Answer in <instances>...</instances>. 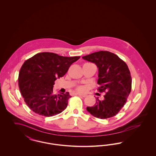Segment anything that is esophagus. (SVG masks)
Masks as SVG:
<instances>
[{
    "instance_id": "34e87169",
    "label": "esophagus",
    "mask_w": 156,
    "mask_h": 156,
    "mask_svg": "<svg viewBox=\"0 0 156 156\" xmlns=\"http://www.w3.org/2000/svg\"><path fill=\"white\" fill-rule=\"evenodd\" d=\"M77 95H78L80 97H83V98H85V97H87V94H81V93H78Z\"/></svg>"
}]
</instances>
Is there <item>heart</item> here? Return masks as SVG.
<instances>
[{
  "label": "heart",
  "instance_id": "b5f03b06",
  "mask_svg": "<svg viewBox=\"0 0 156 156\" xmlns=\"http://www.w3.org/2000/svg\"><path fill=\"white\" fill-rule=\"evenodd\" d=\"M78 89H79V90H83V87H79V88H78Z\"/></svg>",
  "mask_w": 156,
  "mask_h": 156
}]
</instances>
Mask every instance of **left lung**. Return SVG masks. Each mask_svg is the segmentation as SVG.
Wrapping results in <instances>:
<instances>
[{
	"label": "left lung",
	"instance_id": "8db88e82",
	"mask_svg": "<svg viewBox=\"0 0 156 156\" xmlns=\"http://www.w3.org/2000/svg\"><path fill=\"white\" fill-rule=\"evenodd\" d=\"M98 68V83L100 92L106 91L104 99L87 110L94 116L107 119L116 115L127 101L132 88V78L126 63L112 52L101 51L82 57Z\"/></svg>",
	"mask_w": 156,
	"mask_h": 156
}]
</instances>
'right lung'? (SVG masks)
Segmentation results:
<instances>
[{"instance_id":"obj_1","label":"right lung","mask_w":156,"mask_h":156,"mask_svg":"<svg viewBox=\"0 0 156 156\" xmlns=\"http://www.w3.org/2000/svg\"><path fill=\"white\" fill-rule=\"evenodd\" d=\"M80 57H67L52 52H40L26 60L19 74V87L31 111L47 117L66 109L71 96L68 92H53L57 78L62 77Z\"/></svg>"}]
</instances>
